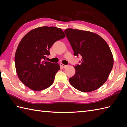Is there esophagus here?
Wrapping results in <instances>:
<instances>
[{
    "label": "esophagus",
    "mask_w": 127,
    "mask_h": 127,
    "mask_svg": "<svg viewBox=\"0 0 127 127\" xmlns=\"http://www.w3.org/2000/svg\"><path fill=\"white\" fill-rule=\"evenodd\" d=\"M60 65L61 67H63V68H66V67H67L66 65H65V64H62V63H60Z\"/></svg>",
    "instance_id": "1"
}]
</instances>
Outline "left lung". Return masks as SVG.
Masks as SVG:
<instances>
[{"label":"left lung","mask_w":127,"mask_h":127,"mask_svg":"<svg viewBox=\"0 0 127 127\" xmlns=\"http://www.w3.org/2000/svg\"><path fill=\"white\" fill-rule=\"evenodd\" d=\"M64 33L74 55L82 56L81 64L74 67V75L69 79L71 85L83 92L99 89L113 67V55L108 44L99 35L88 31L68 28Z\"/></svg>","instance_id":"left-lung-1"}]
</instances>
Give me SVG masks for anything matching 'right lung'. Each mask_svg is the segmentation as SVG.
<instances>
[{
    "label": "right lung",
    "mask_w": 127,
    "mask_h": 127,
    "mask_svg": "<svg viewBox=\"0 0 127 127\" xmlns=\"http://www.w3.org/2000/svg\"><path fill=\"white\" fill-rule=\"evenodd\" d=\"M60 28L41 27L30 31L19 42L15 56L18 77L24 85L33 91H41L51 86L58 64L45 60L54 42L65 37Z\"/></svg>",
    "instance_id": "right-lung-1"
}]
</instances>
